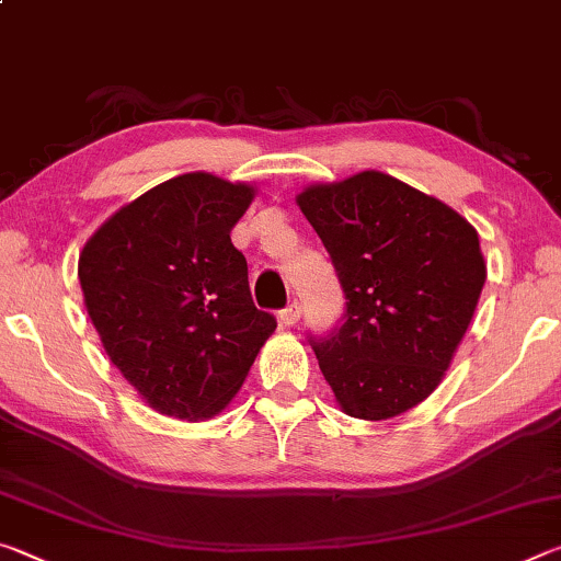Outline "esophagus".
Returning a JSON list of instances; mask_svg holds the SVG:
<instances>
[{
  "mask_svg": "<svg viewBox=\"0 0 561 561\" xmlns=\"http://www.w3.org/2000/svg\"><path fill=\"white\" fill-rule=\"evenodd\" d=\"M299 317H301V307H299V301H291L287 309H282L279 311V321L284 327H294L299 321Z\"/></svg>",
  "mask_w": 561,
  "mask_h": 561,
  "instance_id": "34e87169",
  "label": "esophagus"
}]
</instances>
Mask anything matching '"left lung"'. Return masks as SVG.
Segmentation results:
<instances>
[{
	"label": "left lung",
	"instance_id": "8db88e82",
	"mask_svg": "<svg viewBox=\"0 0 561 561\" xmlns=\"http://www.w3.org/2000/svg\"><path fill=\"white\" fill-rule=\"evenodd\" d=\"M346 294L344 324L314 339L341 411L386 421L440 386L488 264L478 230L438 197L378 170L297 195Z\"/></svg>",
	"mask_w": 561,
	"mask_h": 561
}]
</instances>
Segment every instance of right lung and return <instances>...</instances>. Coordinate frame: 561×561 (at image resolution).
Returning <instances> with one entry per match:
<instances>
[{
    "label": "right lung",
    "instance_id": "obj_1",
    "mask_svg": "<svg viewBox=\"0 0 561 561\" xmlns=\"http://www.w3.org/2000/svg\"><path fill=\"white\" fill-rule=\"evenodd\" d=\"M257 190L185 173L113 213L79 254L83 304L113 366L153 411L205 421L277 329L230 240Z\"/></svg>",
    "mask_w": 561,
    "mask_h": 561
}]
</instances>
